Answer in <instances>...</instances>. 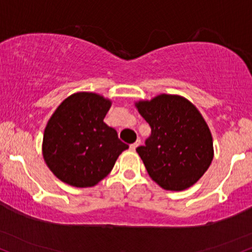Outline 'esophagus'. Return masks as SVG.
Returning a JSON list of instances; mask_svg holds the SVG:
<instances>
[{
	"mask_svg": "<svg viewBox=\"0 0 252 252\" xmlns=\"http://www.w3.org/2000/svg\"><path fill=\"white\" fill-rule=\"evenodd\" d=\"M140 142H141V141H140V140H139V139H138V140H136V141L134 142V144H132L131 146H129V148H131V150H132V151H135V148H136V147H138V146H139V145H140Z\"/></svg>",
	"mask_w": 252,
	"mask_h": 252,
	"instance_id": "1",
	"label": "esophagus"
}]
</instances>
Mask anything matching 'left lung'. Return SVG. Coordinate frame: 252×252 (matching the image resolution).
Instances as JSON below:
<instances>
[{"instance_id": "8db88e82", "label": "left lung", "mask_w": 252, "mask_h": 252, "mask_svg": "<svg viewBox=\"0 0 252 252\" xmlns=\"http://www.w3.org/2000/svg\"><path fill=\"white\" fill-rule=\"evenodd\" d=\"M135 105L152 129L145 146L136 148L152 180L175 191L197 182L214 158L212 133L197 108L172 94Z\"/></svg>"}]
</instances>
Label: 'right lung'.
<instances>
[{
    "label": "right lung",
    "mask_w": 252,
    "mask_h": 252,
    "mask_svg": "<svg viewBox=\"0 0 252 252\" xmlns=\"http://www.w3.org/2000/svg\"><path fill=\"white\" fill-rule=\"evenodd\" d=\"M111 101L90 92L74 93L58 106L43 136L45 163L61 181L92 187L106 178L128 148L104 123Z\"/></svg>",
    "instance_id": "1"
}]
</instances>
